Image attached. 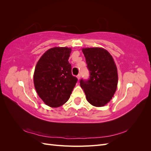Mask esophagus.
Listing matches in <instances>:
<instances>
[{"label": "esophagus", "mask_w": 151, "mask_h": 151, "mask_svg": "<svg viewBox=\"0 0 151 151\" xmlns=\"http://www.w3.org/2000/svg\"><path fill=\"white\" fill-rule=\"evenodd\" d=\"M77 79L79 80V79H81V75H80V74H79L78 76H77Z\"/></svg>", "instance_id": "34e87169"}]
</instances>
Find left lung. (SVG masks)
<instances>
[{
	"label": "left lung",
	"instance_id": "8db88e82",
	"mask_svg": "<svg viewBox=\"0 0 151 151\" xmlns=\"http://www.w3.org/2000/svg\"><path fill=\"white\" fill-rule=\"evenodd\" d=\"M90 72L88 81L81 80L80 86L86 98L96 107L106 105L115 94L118 85V71L114 59L106 49L101 47L82 49Z\"/></svg>",
	"mask_w": 151,
	"mask_h": 151
}]
</instances>
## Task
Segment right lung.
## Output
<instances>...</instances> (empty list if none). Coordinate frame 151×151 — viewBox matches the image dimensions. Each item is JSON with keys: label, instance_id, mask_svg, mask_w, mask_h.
Here are the masks:
<instances>
[{"label": "right lung", "instance_id": "add662e5", "mask_svg": "<svg viewBox=\"0 0 151 151\" xmlns=\"http://www.w3.org/2000/svg\"><path fill=\"white\" fill-rule=\"evenodd\" d=\"M71 48L56 47L48 49L36 63L33 82L39 97L45 104L57 108L69 99L77 79L73 76L68 58Z\"/></svg>", "mask_w": 151, "mask_h": 151}]
</instances>
